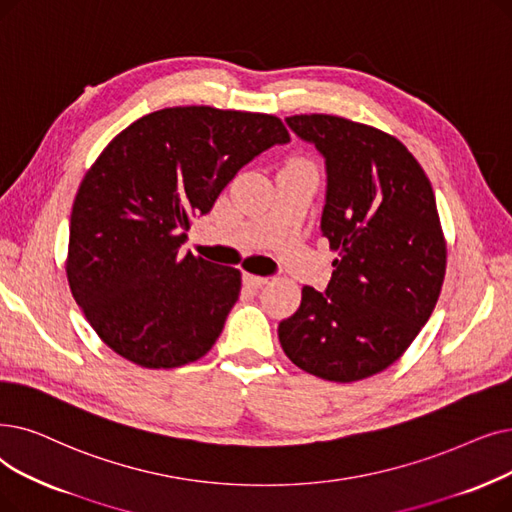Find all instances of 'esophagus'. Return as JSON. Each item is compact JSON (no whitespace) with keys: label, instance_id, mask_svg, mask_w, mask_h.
<instances>
[{"label":"esophagus","instance_id":"34e87169","mask_svg":"<svg viewBox=\"0 0 512 512\" xmlns=\"http://www.w3.org/2000/svg\"><path fill=\"white\" fill-rule=\"evenodd\" d=\"M265 282H268V278L263 276H255V274H242V284L247 288H261Z\"/></svg>","mask_w":512,"mask_h":512}]
</instances>
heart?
Wrapping results in <instances>:
<instances>
[{
	"label": "heart",
	"instance_id": "1",
	"mask_svg": "<svg viewBox=\"0 0 512 512\" xmlns=\"http://www.w3.org/2000/svg\"><path fill=\"white\" fill-rule=\"evenodd\" d=\"M295 163H297V165H307V163H301V161H295Z\"/></svg>",
	"mask_w": 512,
	"mask_h": 512
}]
</instances>
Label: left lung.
Segmentation results:
<instances>
[{"label":"left lung","mask_w":512,"mask_h":512,"mask_svg":"<svg viewBox=\"0 0 512 512\" xmlns=\"http://www.w3.org/2000/svg\"><path fill=\"white\" fill-rule=\"evenodd\" d=\"M286 125L324 157L320 228L339 259L324 293L303 286L278 339L301 370L362 381L402 358L439 299L446 240L435 194L412 152L381 129L335 115Z\"/></svg>","instance_id":"obj_1"}]
</instances>
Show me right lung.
Returning a JSON list of instances; mask_svg holds the SVG:
<instances>
[{"mask_svg": "<svg viewBox=\"0 0 512 512\" xmlns=\"http://www.w3.org/2000/svg\"><path fill=\"white\" fill-rule=\"evenodd\" d=\"M291 140L278 117L175 106L125 127L85 173L66 278L98 337L142 368L201 360L240 272L184 253L186 230L257 154Z\"/></svg>", "mask_w": 512, "mask_h": 512, "instance_id": "add662e5", "label": "right lung"}]
</instances>
